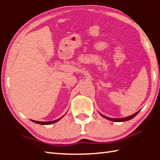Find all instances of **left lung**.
I'll return each instance as SVG.
<instances>
[{
	"label": "left lung",
	"mask_w": 160,
	"mask_h": 160,
	"mask_svg": "<svg viewBox=\"0 0 160 160\" xmlns=\"http://www.w3.org/2000/svg\"><path fill=\"white\" fill-rule=\"evenodd\" d=\"M140 111H138V112H137L136 113H135L134 114H132L131 116H127V117H124V118H109V117H107V116H104L102 115V113H100V115H101L102 116H103V117L108 119V120H110L112 121H114V122H123V121H129L131 120V119H132V118H134L135 116H136L138 113H139Z\"/></svg>",
	"instance_id": "obj_1"
}]
</instances>
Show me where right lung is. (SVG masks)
Returning a JSON list of instances; mask_svg holds the SVG:
<instances>
[{"label":"right lung","mask_w":160,"mask_h":160,"mask_svg":"<svg viewBox=\"0 0 160 160\" xmlns=\"http://www.w3.org/2000/svg\"><path fill=\"white\" fill-rule=\"evenodd\" d=\"M65 116V115H64ZM64 116H62V117H61L60 118L58 119H56V120L55 121H34V120H31L32 122L34 123H36L37 124H41V125H50V124H52V123H56L57 121H58L59 120H61V119Z\"/></svg>","instance_id":"1"}]
</instances>
